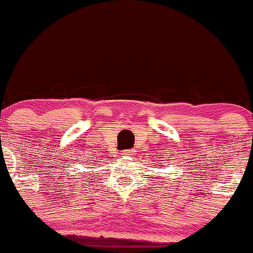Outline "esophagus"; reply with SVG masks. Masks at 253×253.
<instances>
[{
  "mask_svg": "<svg viewBox=\"0 0 253 253\" xmlns=\"http://www.w3.org/2000/svg\"><path fill=\"white\" fill-rule=\"evenodd\" d=\"M131 153H132V149H126V151L122 152L123 156H130Z\"/></svg>",
  "mask_w": 253,
  "mask_h": 253,
  "instance_id": "esophagus-1",
  "label": "esophagus"
}]
</instances>
